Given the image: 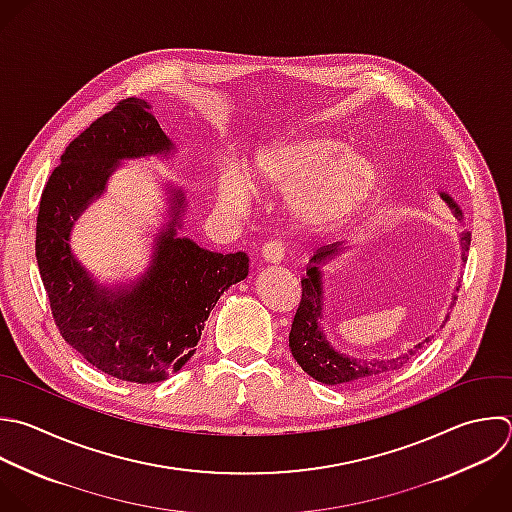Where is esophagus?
<instances>
[{
    "instance_id": "34e87169",
    "label": "esophagus",
    "mask_w": 512,
    "mask_h": 512,
    "mask_svg": "<svg viewBox=\"0 0 512 512\" xmlns=\"http://www.w3.org/2000/svg\"><path fill=\"white\" fill-rule=\"evenodd\" d=\"M284 254H286V246L282 240H268L262 246V258L270 264H280L284 260Z\"/></svg>"
}]
</instances>
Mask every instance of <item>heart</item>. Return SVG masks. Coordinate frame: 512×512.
<instances>
[{
    "label": "heart",
    "mask_w": 512,
    "mask_h": 512,
    "mask_svg": "<svg viewBox=\"0 0 512 512\" xmlns=\"http://www.w3.org/2000/svg\"><path fill=\"white\" fill-rule=\"evenodd\" d=\"M338 140L314 136L260 152L250 170V186L264 192H290L292 212L308 226H332L348 218L368 196L376 174L358 152H342ZM222 200L240 208L246 186L238 176L222 184Z\"/></svg>",
    "instance_id": "heart-1"
}]
</instances>
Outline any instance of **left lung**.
Instances as JSON below:
<instances>
[{"mask_svg":"<svg viewBox=\"0 0 512 512\" xmlns=\"http://www.w3.org/2000/svg\"><path fill=\"white\" fill-rule=\"evenodd\" d=\"M442 200H446V204L450 208H454L456 214H460L456 204L446 194H442ZM470 236H472L470 232H462V236H460L464 262H466L468 246H470ZM338 250H340V242L322 246L312 256V264L308 266L306 278L302 280V298H300V306L296 310L292 330H290L292 356L296 358V362L302 366L304 372H308L312 378H316L322 384H352V382H362V380L398 370L422 346V344H418L398 358L372 360V362L342 356L328 346V342L322 338V332L318 328V320L322 316V288H320L322 282H320L318 264L322 260L330 258L332 254H336ZM454 300H456V296H454ZM452 306H454V302H452ZM424 342H428V338Z\"/></svg>","mask_w":512,"mask_h":512,"instance_id":"obj_1","label":"left lung"}]
</instances>
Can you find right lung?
Segmentation results:
<instances>
[{
  "mask_svg": "<svg viewBox=\"0 0 512 512\" xmlns=\"http://www.w3.org/2000/svg\"><path fill=\"white\" fill-rule=\"evenodd\" d=\"M170 150L150 104L120 100L70 142L44 186L36 226V258L62 338L100 372L138 384L178 372L196 352L218 298L248 276L244 252L216 254L176 238L180 192L154 266L132 292L98 288L74 260L72 222L102 194L116 162Z\"/></svg>",
  "mask_w": 512,
  "mask_h": 512,
  "instance_id": "right-lung-1",
  "label": "right lung"
}]
</instances>
